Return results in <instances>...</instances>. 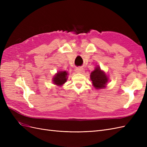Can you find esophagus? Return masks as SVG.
<instances>
[{
    "label": "esophagus",
    "instance_id": "obj_1",
    "mask_svg": "<svg viewBox=\"0 0 147 147\" xmlns=\"http://www.w3.org/2000/svg\"><path fill=\"white\" fill-rule=\"evenodd\" d=\"M83 71V69L81 67H77L75 69V72H77V73H82Z\"/></svg>",
    "mask_w": 147,
    "mask_h": 147
}]
</instances>
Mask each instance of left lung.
Masks as SVG:
<instances>
[{"label":"left lung","mask_w":147,"mask_h":147,"mask_svg":"<svg viewBox=\"0 0 147 147\" xmlns=\"http://www.w3.org/2000/svg\"><path fill=\"white\" fill-rule=\"evenodd\" d=\"M91 80L92 84L97 89H101L105 87L108 82V78L105 74L101 71L99 67H96L94 71L91 73Z\"/></svg>","instance_id":"left-lung-1"}]
</instances>
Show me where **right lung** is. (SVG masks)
Returning <instances> with one entry per match:
<instances>
[{
  "mask_svg": "<svg viewBox=\"0 0 147 147\" xmlns=\"http://www.w3.org/2000/svg\"><path fill=\"white\" fill-rule=\"evenodd\" d=\"M67 73L65 71H61V72H59L57 74H56L54 78H53V81L57 85H62L67 80Z\"/></svg>",
  "mask_w": 147,
  "mask_h": 147,
  "instance_id": "add662e5",
  "label": "right lung"
}]
</instances>
